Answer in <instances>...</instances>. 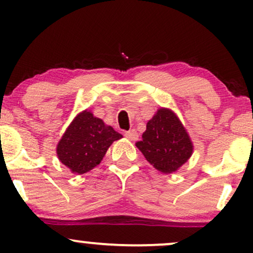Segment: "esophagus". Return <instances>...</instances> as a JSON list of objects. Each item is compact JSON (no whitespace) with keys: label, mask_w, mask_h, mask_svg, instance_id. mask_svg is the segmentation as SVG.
Returning <instances> with one entry per match:
<instances>
[{"label":"esophagus","mask_w":253,"mask_h":253,"mask_svg":"<svg viewBox=\"0 0 253 253\" xmlns=\"http://www.w3.org/2000/svg\"><path fill=\"white\" fill-rule=\"evenodd\" d=\"M125 136H126V138L130 141H135L136 139H138L139 135H138V132H136L135 129H130V130H128V132L125 133Z\"/></svg>","instance_id":"obj_1"}]
</instances>
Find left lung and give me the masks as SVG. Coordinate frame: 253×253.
<instances>
[{
	"label": "left lung",
	"instance_id": "8db88e82",
	"mask_svg": "<svg viewBox=\"0 0 253 253\" xmlns=\"http://www.w3.org/2000/svg\"><path fill=\"white\" fill-rule=\"evenodd\" d=\"M135 146L146 161L163 173H172L187 163L194 145L187 129L175 112L159 108L147 121L143 139Z\"/></svg>",
	"mask_w": 253,
	"mask_h": 253
}]
</instances>
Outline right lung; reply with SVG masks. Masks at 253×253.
<instances>
[{
  "mask_svg": "<svg viewBox=\"0 0 253 253\" xmlns=\"http://www.w3.org/2000/svg\"><path fill=\"white\" fill-rule=\"evenodd\" d=\"M121 138L112 126L85 109L75 117L60 138L58 159L72 173L82 175L97 167L110 145Z\"/></svg>",
  "mask_w": 253,
  "mask_h": 253,
  "instance_id": "obj_1",
  "label": "right lung"
}]
</instances>
